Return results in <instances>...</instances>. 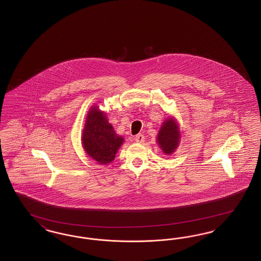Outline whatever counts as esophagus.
I'll return each instance as SVG.
<instances>
[{
	"label": "esophagus",
	"instance_id": "esophagus-1",
	"mask_svg": "<svg viewBox=\"0 0 261 261\" xmlns=\"http://www.w3.org/2000/svg\"><path fill=\"white\" fill-rule=\"evenodd\" d=\"M134 140L137 143H143L145 141V136L142 135V134H138V135L134 137Z\"/></svg>",
	"mask_w": 261,
	"mask_h": 261
}]
</instances>
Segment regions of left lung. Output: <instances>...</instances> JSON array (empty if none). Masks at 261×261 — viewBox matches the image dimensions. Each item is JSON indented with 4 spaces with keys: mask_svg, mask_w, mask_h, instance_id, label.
<instances>
[{
    "mask_svg": "<svg viewBox=\"0 0 261 261\" xmlns=\"http://www.w3.org/2000/svg\"><path fill=\"white\" fill-rule=\"evenodd\" d=\"M179 139L180 132L178 125L173 119L169 118L163 122L158 136V142L161 149L167 154L172 153L179 144Z\"/></svg>",
    "mask_w": 261,
    "mask_h": 261,
    "instance_id": "obj_1",
    "label": "left lung"
}]
</instances>
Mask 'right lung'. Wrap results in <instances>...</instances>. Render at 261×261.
<instances>
[{
	"label": "right lung",
	"mask_w": 261,
	"mask_h": 261,
	"mask_svg": "<svg viewBox=\"0 0 261 261\" xmlns=\"http://www.w3.org/2000/svg\"><path fill=\"white\" fill-rule=\"evenodd\" d=\"M122 143L123 138L114 132L106 114L99 112L97 107L92 108L88 113L82 137V144L88 154L100 164L110 163Z\"/></svg>",
	"instance_id": "1"
}]
</instances>
